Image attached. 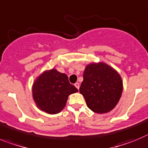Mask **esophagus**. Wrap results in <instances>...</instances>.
Instances as JSON below:
<instances>
[{
  "instance_id": "1",
  "label": "esophagus",
  "mask_w": 148,
  "mask_h": 148,
  "mask_svg": "<svg viewBox=\"0 0 148 148\" xmlns=\"http://www.w3.org/2000/svg\"><path fill=\"white\" fill-rule=\"evenodd\" d=\"M74 86H75L76 88H77V89H79V83H76L75 84H74Z\"/></svg>"
}]
</instances>
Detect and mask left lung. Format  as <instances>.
Listing matches in <instances>:
<instances>
[{
    "mask_svg": "<svg viewBox=\"0 0 148 148\" xmlns=\"http://www.w3.org/2000/svg\"><path fill=\"white\" fill-rule=\"evenodd\" d=\"M122 91L121 77L112 68L103 62L87 65L79 92L90 110L101 114L111 111L120 100Z\"/></svg>",
    "mask_w": 148,
    "mask_h": 148,
    "instance_id": "8db88e82",
    "label": "left lung"
}]
</instances>
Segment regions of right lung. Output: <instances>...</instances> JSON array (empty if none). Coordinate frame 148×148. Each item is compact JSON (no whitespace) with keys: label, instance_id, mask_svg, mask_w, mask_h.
I'll return each instance as SVG.
<instances>
[{"label":"right lung","instance_id":"add662e5","mask_svg":"<svg viewBox=\"0 0 148 148\" xmlns=\"http://www.w3.org/2000/svg\"><path fill=\"white\" fill-rule=\"evenodd\" d=\"M78 89L69 81L68 76L56 69L46 71L33 86V99L41 110L57 114L65 106L69 95Z\"/></svg>","mask_w":148,"mask_h":148}]
</instances>
